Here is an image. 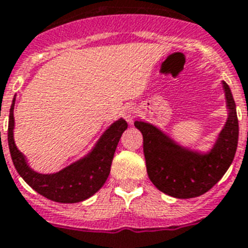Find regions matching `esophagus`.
Instances as JSON below:
<instances>
[{
  "mask_svg": "<svg viewBox=\"0 0 248 248\" xmlns=\"http://www.w3.org/2000/svg\"><path fill=\"white\" fill-rule=\"evenodd\" d=\"M137 112H138V110H137L136 106L129 105V106H126L125 109H124V111H123V115H124V119H125L129 124H133V122H134V119H136Z\"/></svg>",
  "mask_w": 248,
  "mask_h": 248,
  "instance_id": "34e87169",
  "label": "esophagus"
}]
</instances>
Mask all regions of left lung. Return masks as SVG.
<instances>
[{
	"label": "left lung",
	"mask_w": 248,
	"mask_h": 248,
	"mask_svg": "<svg viewBox=\"0 0 248 248\" xmlns=\"http://www.w3.org/2000/svg\"><path fill=\"white\" fill-rule=\"evenodd\" d=\"M228 115L222 130L205 152L181 146L151 123L137 120L143 136V152L149 180L159 191L177 199L196 198L223 177L230 169L238 144V119L230 86L222 82Z\"/></svg>",
	"instance_id": "left-lung-1"
}]
</instances>
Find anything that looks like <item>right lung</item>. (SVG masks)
<instances>
[{
	"instance_id": "add662e5",
	"label": "right lung",
	"mask_w": 248,
	"mask_h": 248,
	"mask_svg": "<svg viewBox=\"0 0 248 248\" xmlns=\"http://www.w3.org/2000/svg\"><path fill=\"white\" fill-rule=\"evenodd\" d=\"M16 95L12 100L9 116V148L16 171L30 187L46 199L57 202H78L89 199L105 184L110 173L114 153L123 132L128 124L123 118L115 120L102 133L95 146L87 155L76 162L53 173L36 172L28 165L25 156L17 149L14 139V108Z\"/></svg>"
}]
</instances>
